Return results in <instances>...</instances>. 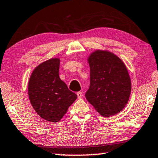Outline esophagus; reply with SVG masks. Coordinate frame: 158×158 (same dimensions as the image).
Masks as SVG:
<instances>
[{
    "instance_id": "obj_1",
    "label": "esophagus",
    "mask_w": 158,
    "mask_h": 158,
    "mask_svg": "<svg viewBox=\"0 0 158 158\" xmlns=\"http://www.w3.org/2000/svg\"><path fill=\"white\" fill-rule=\"evenodd\" d=\"M77 96H78V98H81L82 97V93L80 92V91L77 92Z\"/></svg>"
}]
</instances>
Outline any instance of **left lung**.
<instances>
[{"instance_id":"obj_1","label":"left lung","mask_w":158,"mask_h":158,"mask_svg":"<svg viewBox=\"0 0 158 158\" xmlns=\"http://www.w3.org/2000/svg\"><path fill=\"white\" fill-rule=\"evenodd\" d=\"M90 87L86 100L99 114L109 117L118 114L129 101L131 79L123 61L114 53L96 49L87 58Z\"/></svg>"}]
</instances>
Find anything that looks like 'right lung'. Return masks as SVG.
Returning <instances> with one entry per match:
<instances>
[{
  "label": "right lung",
  "instance_id": "add662e5",
  "mask_svg": "<svg viewBox=\"0 0 158 158\" xmlns=\"http://www.w3.org/2000/svg\"><path fill=\"white\" fill-rule=\"evenodd\" d=\"M60 59L52 58L36 66L28 84L32 106L45 121L57 123L68 111L77 95L68 89L59 77Z\"/></svg>",
  "mask_w": 158,
  "mask_h": 158
}]
</instances>
